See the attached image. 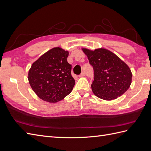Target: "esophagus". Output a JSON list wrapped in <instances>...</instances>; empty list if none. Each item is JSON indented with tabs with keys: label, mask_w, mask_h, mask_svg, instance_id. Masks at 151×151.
<instances>
[{
	"label": "esophagus",
	"mask_w": 151,
	"mask_h": 151,
	"mask_svg": "<svg viewBox=\"0 0 151 151\" xmlns=\"http://www.w3.org/2000/svg\"><path fill=\"white\" fill-rule=\"evenodd\" d=\"M85 75H86V74H85L84 72H82L81 74L79 75V77H83Z\"/></svg>",
	"instance_id": "34e87169"
}]
</instances>
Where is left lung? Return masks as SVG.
<instances>
[{"label":"left lung","instance_id":"1","mask_svg":"<svg viewBox=\"0 0 151 151\" xmlns=\"http://www.w3.org/2000/svg\"><path fill=\"white\" fill-rule=\"evenodd\" d=\"M82 51L94 69V79L91 88L95 96L110 101L127 91L132 81V73L124 62L105 48H82Z\"/></svg>","mask_w":151,"mask_h":151}]
</instances>
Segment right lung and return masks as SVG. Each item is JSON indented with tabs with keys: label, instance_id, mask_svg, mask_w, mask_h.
Here are the masks:
<instances>
[{
	"label": "right lung",
	"instance_id": "obj_1",
	"mask_svg": "<svg viewBox=\"0 0 151 151\" xmlns=\"http://www.w3.org/2000/svg\"><path fill=\"white\" fill-rule=\"evenodd\" d=\"M69 52L55 47L45 53L31 65L28 73L30 87L39 98L55 103L71 93L75 81L67 61Z\"/></svg>",
	"mask_w": 151,
	"mask_h": 151
}]
</instances>
